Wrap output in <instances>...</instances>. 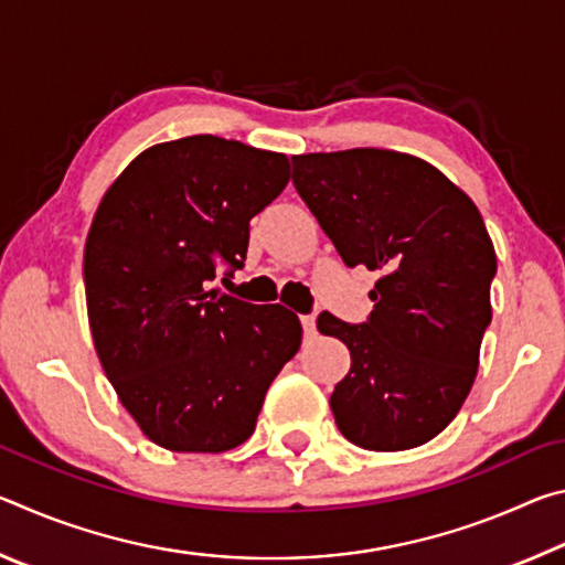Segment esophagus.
Listing matches in <instances>:
<instances>
[{
  "mask_svg": "<svg viewBox=\"0 0 565 565\" xmlns=\"http://www.w3.org/2000/svg\"><path fill=\"white\" fill-rule=\"evenodd\" d=\"M301 327L306 337H311V333L317 331V317H313V313H306V317H301Z\"/></svg>",
  "mask_w": 565,
  "mask_h": 565,
  "instance_id": "esophagus-1",
  "label": "esophagus"
}]
</instances>
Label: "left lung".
I'll return each instance as SVG.
<instances>
[{
    "instance_id": "8db88e82",
    "label": "left lung",
    "mask_w": 565,
    "mask_h": 565,
    "mask_svg": "<svg viewBox=\"0 0 565 565\" xmlns=\"http://www.w3.org/2000/svg\"><path fill=\"white\" fill-rule=\"evenodd\" d=\"M291 181L347 266L384 276L374 311L317 327L351 351L329 398L339 431L369 451H406L451 424L491 323L495 252L476 204L424 159L349 149L291 159Z\"/></svg>"
}]
</instances>
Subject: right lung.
Listing matches in <instances>:
<instances>
[{
	"label": "right lung",
	"mask_w": 565,
	"mask_h": 565,
	"mask_svg": "<svg viewBox=\"0 0 565 565\" xmlns=\"http://www.w3.org/2000/svg\"><path fill=\"white\" fill-rule=\"evenodd\" d=\"M289 184V159L196 134L131 161L84 246L99 361L124 408L161 448L222 454L254 434L266 388L301 343L281 303L209 289L232 279L248 222ZM226 281V279H222Z\"/></svg>",
	"instance_id": "add662e5"
}]
</instances>
